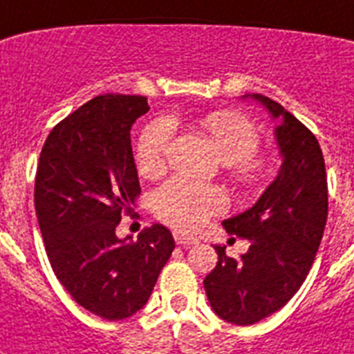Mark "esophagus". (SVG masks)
<instances>
[{
  "mask_svg": "<svg viewBox=\"0 0 354 354\" xmlns=\"http://www.w3.org/2000/svg\"><path fill=\"white\" fill-rule=\"evenodd\" d=\"M174 241H176V245L191 246V245H196V243H198V239H196V237L183 236V234H180V232H174Z\"/></svg>",
  "mask_w": 354,
  "mask_h": 354,
  "instance_id": "esophagus-1",
  "label": "esophagus"
}]
</instances>
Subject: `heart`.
<instances>
[{"label": "heart", "instance_id": "b5f03b06", "mask_svg": "<svg viewBox=\"0 0 354 354\" xmlns=\"http://www.w3.org/2000/svg\"><path fill=\"white\" fill-rule=\"evenodd\" d=\"M201 131L227 163L228 174L245 187H257L268 176L270 162L257 153L259 133L248 118L232 109H218L200 120ZM171 120L158 118L144 127L136 144V163L144 176H158L165 171L172 142ZM154 214L180 232H194L210 216L227 209L219 189L172 178L163 183L153 198Z\"/></svg>", "mask_w": 354, "mask_h": 354}]
</instances>
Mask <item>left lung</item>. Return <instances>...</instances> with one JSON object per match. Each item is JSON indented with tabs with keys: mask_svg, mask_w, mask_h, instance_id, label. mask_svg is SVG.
Wrapping results in <instances>:
<instances>
[{
	"mask_svg": "<svg viewBox=\"0 0 354 354\" xmlns=\"http://www.w3.org/2000/svg\"><path fill=\"white\" fill-rule=\"evenodd\" d=\"M250 97L281 120L275 138L283 165L252 209L223 221L228 234L250 241L248 252L234 259L223 246H214L218 264L203 281L216 315L237 326L259 322L299 292L328 219V180L319 140L279 102L259 93Z\"/></svg>",
	"mask_w": 354,
	"mask_h": 354,
	"instance_id": "left-lung-1",
	"label": "left lung"
}]
</instances>
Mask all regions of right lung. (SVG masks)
Here are the masks:
<instances>
[{
  "instance_id": "add662e5",
  "label": "right lung",
  "mask_w": 354,
  "mask_h": 354,
  "mask_svg": "<svg viewBox=\"0 0 354 354\" xmlns=\"http://www.w3.org/2000/svg\"><path fill=\"white\" fill-rule=\"evenodd\" d=\"M147 111L138 95L88 100L50 131L35 172V214L53 273L77 304L108 320L144 308L174 250L158 223L136 243L115 234L140 196L131 127Z\"/></svg>"
}]
</instances>
